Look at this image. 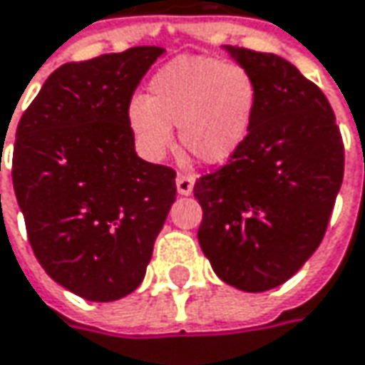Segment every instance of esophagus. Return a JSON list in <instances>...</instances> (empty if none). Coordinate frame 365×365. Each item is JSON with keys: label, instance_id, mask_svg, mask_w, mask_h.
<instances>
[{"label": "esophagus", "instance_id": "34e87169", "mask_svg": "<svg viewBox=\"0 0 365 365\" xmlns=\"http://www.w3.org/2000/svg\"><path fill=\"white\" fill-rule=\"evenodd\" d=\"M194 175H190V173H178V178H175V185H178V194L180 196H190L192 192H194Z\"/></svg>", "mask_w": 365, "mask_h": 365}]
</instances>
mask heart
Listing matches in <instances>:
<instances>
[{
  "label": "heart",
  "instance_id": "obj_1",
  "mask_svg": "<svg viewBox=\"0 0 365 365\" xmlns=\"http://www.w3.org/2000/svg\"><path fill=\"white\" fill-rule=\"evenodd\" d=\"M255 110V83L239 67L206 56H182L155 73L149 96H135L126 118L136 143L161 159L180 140L204 163L229 161L249 135Z\"/></svg>",
  "mask_w": 365,
  "mask_h": 365
}]
</instances>
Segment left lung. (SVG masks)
Here are the masks:
<instances>
[{
  "mask_svg": "<svg viewBox=\"0 0 365 365\" xmlns=\"http://www.w3.org/2000/svg\"><path fill=\"white\" fill-rule=\"evenodd\" d=\"M255 83L249 135L200 178L198 241L243 292L284 284L321 245L343 182V140L325 93L282 56L222 46Z\"/></svg>",
  "mask_w": 365,
  "mask_h": 365,
  "instance_id": "left-lung-1",
  "label": "left lung"
}]
</instances>
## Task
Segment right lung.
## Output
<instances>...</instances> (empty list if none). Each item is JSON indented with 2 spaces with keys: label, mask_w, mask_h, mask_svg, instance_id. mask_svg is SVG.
<instances>
[{
  "label": "right lung",
  "mask_w": 365,
  "mask_h": 365,
  "mask_svg": "<svg viewBox=\"0 0 365 365\" xmlns=\"http://www.w3.org/2000/svg\"><path fill=\"white\" fill-rule=\"evenodd\" d=\"M163 53L65 63L18 122L11 180L28 241L56 284L91 302L135 292L175 202V171L136 155L126 118Z\"/></svg>",
  "instance_id": "obj_1"
}]
</instances>
